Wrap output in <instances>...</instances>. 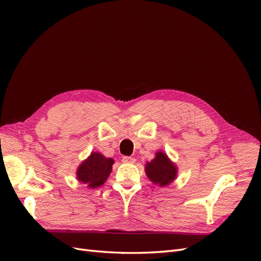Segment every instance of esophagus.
<instances>
[{
    "mask_svg": "<svg viewBox=\"0 0 261 261\" xmlns=\"http://www.w3.org/2000/svg\"><path fill=\"white\" fill-rule=\"evenodd\" d=\"M122 161L124 163H135L136 159H135V158H133V156H123Z\"/></svg>",
    "mask_w": 261,
    "mask_h": 261,
    "instance_id": "esophagus-1",
    "label": "esophagus"
}]
</instances>
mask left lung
Listing matches in <instances>:
<instances>
[{"label": "left lung", "mask_w": 261, "mask_h": 261, "mask_svg": "<svg viewBox=\"0 0 261 261\" xmlns=\"http://www.w3.org/2000/svg\"><path fill=\"white\" fill-rule=\"evenodd\" d=\"M148 178L153 184L161 187L171 184L176 178L177 168L163 151H158L154 159L146 163L145 167Z\"/></svg>", "instance_id": "1"}]
</instances>
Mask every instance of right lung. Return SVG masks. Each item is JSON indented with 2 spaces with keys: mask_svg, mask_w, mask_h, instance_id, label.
<instances>
[{
  "mask_svg": "<svg viewBox=\"0 0 261 261\" xmlns=\"http://www.w3.org/2000/svg\"><path fill=\"white\" fill-rule=\"evenodd\" d=\"M114 160L106 158L99 152H91L87 159L78 167L77 179L89 188L100 187L105 184L112 171Z\"/></svg>",
  "mask_w": 261,
  "mask_h": 261,
  "instance_id": "right-lung-1",
  "label": "right lung"
}]
</instances>
